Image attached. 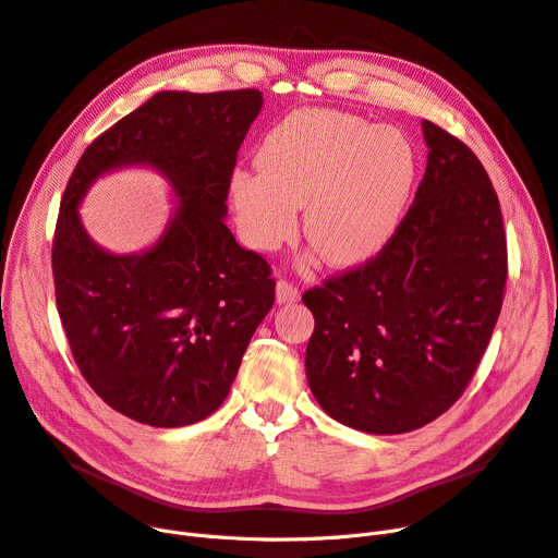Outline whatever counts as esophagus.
Wrapping results in <instances>:
<instances>
[{"mask_svg": "<svg viewBox=\"0 0 558 558\" xmlns=\"http://www.w3.org/2000/svg\"><path fill=\"white\" fill-rule=\"evenodd\" d=\"M276 301H278V305L299 303L301 301V291H299V287L287 282V280H278V284H276Z\"/></svg>", "mask_w": 558, "mask_h": 558, "instance_id": "obj_1", "label": "esophagus"}]
</instances>
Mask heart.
<instances>
[{"label": "heart", "instance_id": "heart-1", "mask_svg": "<svg viewBox=\"0 0 558 558\" xmlns=\"http://www.w3.org/2000/svg\"><path fill=\"white\" fill-rule=\"evenodd\" d=\"M259 170L238 168L229 195L244 242L274 251L299 227L331 267H356L395 238L417 181L405 134L333 109H301L267 132Z\"/></svg>", "mask_w": 558, "mask_h": 558}]
</instances>
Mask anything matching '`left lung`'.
Wrapping results in <instances>:
<instances>
[{
	"instance_id": "left-lung-1",
	"label": "left lung",
	"mask_w": 558,
	"mask_h": 558,
	"mask_svg": "<svg viewBox=\"0 0 558 558\" xmlns=\"http://www.w3.org/2000/svg\"><path fill=\"white\" fill-rule=\"evenodd\" d=\"M428 163L388 246L310 289L305 369L323 411L373 435L426 426L460 399L507 280L498 195L469 147L422 121Z\"/></svg>"
}]
</instances>
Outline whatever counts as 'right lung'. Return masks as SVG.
<instances>
[{
    "label": "right lung",
    "instance_id": "1",
    "mask_svg": "<svg viewBox=\"0 0 558 558\" xmlns=\"http://www.w3.org/2000/svg\"><path fill=\"white\" fill-rule=\"evenodd\" d=\"M263 102L257 89L159 92L102 132L66 183L53 238L58 314L87 384L134 422L179 428L215 413L274 307L265 257L225 225L238 150ZM123 167L159 171L175 197L158 242L136 254L102 250L77 210L100 175Z\"/></svg>",
    "mask_w": 558,
    "mask_h": 558
}]
</instances>
